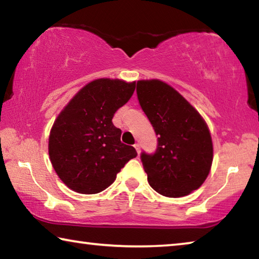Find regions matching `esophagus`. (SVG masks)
Wrapping results in <instances>:
<instances>
[{
	"mask_svg": "<svg viewBox=\"0 0 259 259\" xmlns=\"http://www.w3.org/2000/svg\"><path fill=\"white\" fill-rule=\"evenodd\" d=\"M134 147L136 148V151H137V153L139 154V152H140V146H139V144H138V143H136L135 145H134Z\"/></svg>",
	"mask_w": 259,
	"mask_h": 259,
	"instance_id": "obj_1",
	"label": "esophagus"
}]
</instances>
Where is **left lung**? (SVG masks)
I'll use <instances>...</instances> for the list:
<instances>
[{
  "label": "left lung",
  "mask_w": 259,
  "mask_h": 259,
  "mask_svg": "<svg viewBox=\"0 0 259 259\" xmlns=\"http://www.w3.org/2000/svg\"><path fill=\"white\" fill-rule=\"evenodd\" d=\"M136 91L157 136L155 152L140 154L151 187L168 198L198 190L212 163L211 136L204 120L164 82L138 81Z\"/></svg>",
  "instance_id": "1"
}]
</instances>
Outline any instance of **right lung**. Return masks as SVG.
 Masks as SVG:
<instances>
[{"mask_svg":"<svg viewBox=\"0 0 259 259\" xmlns=\"http://www.w3.org/2000/svg\"><path fill=\"white\" fill-rule=\"evenodd\" d=\"M136 82L99 78L82 88L57 117L49 137V155L59 178L71 190L96 194L115 181L137 156L121 143L114 114L128 103Z\"/></svg>","mask_w":259,"mask_h":259,"instance_id":"obj_1","label":"right lung"}]
</instances>
